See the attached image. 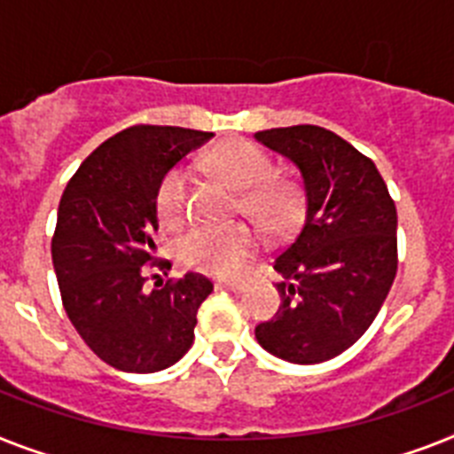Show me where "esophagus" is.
<instances>
[{
    "label": "esophagus",
    "instance_id": "1",
    "mask_svg": "<svg viewBox=\"0 0 454 454\" xmlns=\"http://www.w3.org/2000/svg\"><path fill=\"white\" fill-rule=\"evenodd\" d=\"M220 290H231V292H241L248 287L246 280H218Z\"/></svg>",
    "mask_w": 454,
    "mask_h": 454
}]
</instances>
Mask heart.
Returning a JSON list of instances; mask_svg holds the SVG:
<instances>
[{"mask_svg":"<svg viewBox=\"0 0 454 454\" xmlns=\"http://www.w3.org/2000/svg\"><path fill=\"white\" fill-rule=\"evenodd\" d=\"M206 167L241 192V211L267 234H286L301 215L303 200L297 183L273 176L271 157L250 141H224L206 157ZM190 181V168L176 164L157 183L155 208L167 227H178L185 220ZM254 246L257 239L246 224H194L178 239L176 253L190 269L213 276H234L241 271Z\"/></svg>","mask_w":454,"mask_h":454,"instance_id":"obj_1","label":"heart"}]
</instances>
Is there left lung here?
Here are the masks:
<instances>
[{"label": "left lung", "instance_id": "left-lung-1", "mask_svg": "<svg viewBox=\"0 0 454 454\" xmlns=\"http://www.w3.org/2000/svg\"><path fill=\"white\" fill-rule=\"evenodd\" d=\"M254 138L299 168L306 215L276 257L280 309L254 327L267 353L317 364L353 346L376 320L396 276V208L376 164L317 125Z\"/></svg>", "mask_w": 454, "mask_h": 454}]
</instances>
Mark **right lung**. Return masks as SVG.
Returning a JSON list of instances; mask_svg holds the SVG:
<instances>
[{
  "label": "right lung",
  "instance_id": "obj_1",
  "mask_svg": "<svg viewBox=\"0 0 454 454\" xmlns=\"http://www.w3.org/2000/svg\"><path fill=\"white\" fill-rule=\"evenodd\" d=\"M211 137L183 127H127L78 167L59 200L51 253L62 303L90 350L114 369L155 373L192 346L197 310L213 283L185 273L148 290L145 264L157 250V183Z\"/></svg>",
  "mask_w": 454,
  "mask_h": 454
}]
</instances>
